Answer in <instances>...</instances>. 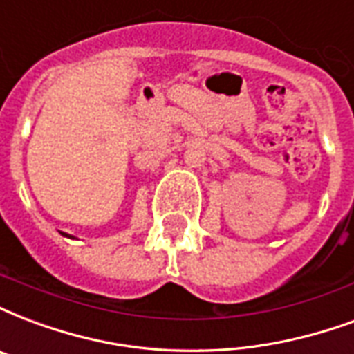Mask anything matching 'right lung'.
I'll list each match as a JSON object with an SVG mask.
<instances>
[{
  "label": "right lung",
  "mask_w": 354,
  "mask_h": 354,
  "mask_svg": "<svg viewBox=\"0 0 354 354\" xmlns=\"http://www.w3.org/2000/svg\"><path fill=\"white\" fill-rule=\"evenodd\" d=\"M65 237H71V235H65Z\"/></svg>",
  "instance_id": "obj_1"
}]
</instances>
